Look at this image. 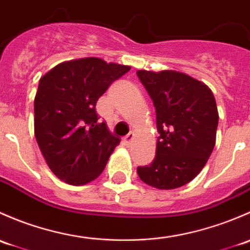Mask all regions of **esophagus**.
Returning a JSON list of instances; mask_svg holds the SVG:
<instances>
[{
	"label": "esophagus",
	"mask_w": 250,
	"mask_h": 250,
	"mask_svg": "<svg viewBox=\"0 0 250 250\" xmlns=\"http://www.w3.org/2000/svg\"><path fill=\"white\" fill-rule=\"evenodd\" d=\"M133 141H135V133H133V132H130V133H128V135L126 136V137L124 138V143H125L127 146H130L131 144L133 143Z\"/></svg>",
	"instance_id": "obj_1"
}]
</instances>
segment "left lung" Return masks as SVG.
Masks as SVG:
<instances>
[{"mask_svg": "<svg viewBox=\"0 0 250 250\" xmlns=\"http://www.w3.org/2000/svg\"><path fill=\"white\" fill-rule=\"evenodd\" d=\"M156 112L160 136L149 166L140 178L160 190L181 188L201 172L212 154L218 114L214 95L205 83L177 71H137Z\"/></svg>", "mask_w": 250, "mask_h": 250, "instance_id": "obj_1", "label": "left lung"}]
</instances>
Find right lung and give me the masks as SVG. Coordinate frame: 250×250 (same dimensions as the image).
<instances>
[{
    "label": "right lung",
    "mask_w": 250,
    "mask_h": 250,
    "mask_svg": "<svg viewBox=\"0 0 250 250\" xmlns=\"http://www.w3.org/2000/svg\"><path fill=\"white\" fill-rule=\"evenodd\" d=\"M99 58L65 61L40 79L35 97V136L49 168L71 185L96 179L120 143L99 122L96 102L130 71Z\"/></svg>",
    "instance_id": "add662e5"
}]
</instances>
